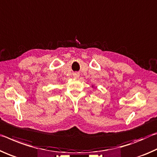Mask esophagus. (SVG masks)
<instances>
[{
	"instance_id": "34e87169",
	"label": "esophagus",
	"mask_w": 157,
	"mask_h": 157,
	"mask_svg": "<svg viewBox=\"0 0 157 157\" xmlns=\"http://www.w3.org/2000/svg\"><path fill=\"white\" fill-rule=\"evenodd\" d=\"M73 76H74V78H78V77L79 76V74L78 73H74V74H73Z\"/></svg>"
}]
</instances>
